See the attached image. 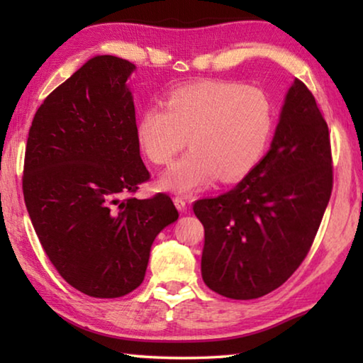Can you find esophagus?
I'll return each mask as SVG.
<instances>
[{
	"label": "esophagus",
	"mask_w": 363,
	"mask_h": 363,
	"mask_svg": "<svg viewBox=\"0 0 363 363\" xmlns=\"http://www.w3.org/2000/svg\"><path fill=\"white\" fill-rule=\"evenodd\" d=\"M174 205L177 206V210H179L181 213H186L187 211V200L186 199H184V196H179V195H177V196H174Z\"/></svg>",
	"instance_id": "esophagus-1"
}]
</instances>
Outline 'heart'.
<instances>
[{
  "instance_id": "b5f03b06",
  "label": "heart",
  "mask_w": 363,
  "mask_h": 363,
  "mask_svg": "<svg viewBox=\"0 0 363 363\" xmlns=\"http://www.w3.org/2000/svg\"><path fill=\"white\" fill-rule=\"evenodd\" d=\"M163 107L140 112L136 136L140 150L157 167H164L189 144L186 155L162 177L177 194L211 184L235 181L261 158L272 131V112L259 89L237 82L205 79L176 88Z\"/></svg>"
}]
</instances>
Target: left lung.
I'll return each mask as SVG.
<instances>
[{
    "instance_id": "8db88e82",
    "label": "left lung",
    "mask_w": 363,
    "mask_h": 363,
    "mask_svg": "<svg viewBox=\"0 0 363 363\" xmlns=\"http://www.w3.org/2000/svg\"><path fill=\"white\" fill-rule=\"evenodd\" d=\"M333 190L328 125L294 79L270 150L229 192L194 201L205 229L201 277L230 299H256L291 277Z\"/></svg>"
}]
</instances>
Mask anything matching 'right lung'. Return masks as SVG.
I'll list each match as a JSON object with an SVG mask.
<instances>
[{
  "label": "right lung",
  "instance_id": "right-lung-1",
  "mask_svg": "<svg viewBox=\"0 0 363 363\" xmlns=\"http://www.w3.org/2000/svg\"><path fill=\"white\" fill-rule=\"evenodd\" d=\"M134 64L97 56L57 86L33 116L22 190L33 229L67 284L120 298L143 284L150 247L179 218L167 194L134 196L150 179L126 79Z\"/></svg>",
  "mask_w": 363,
  "mask_h": 363
}]
</instances>
